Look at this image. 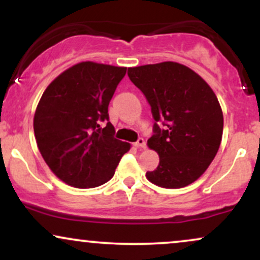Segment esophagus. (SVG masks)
Returning <instances> with one entry per match:
<instances>
[{
    "instance_id": "34e87169",
    "label": "esophagus",
    "mask_w": 260,
    "mask_h": 260,
    "mask_svg": "<svg viewBox=\"0 0 260 260\" xmlns=\"http://www.w3.org/2000/svg\"><path fill=\"white\" fill-rule=\"evenodd\" d=\"M134 147L145 149V147H147V144H145V140L143 139V138H139L136 143H134Z\"/></svg>"
}]
</instances>
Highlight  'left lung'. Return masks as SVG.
<instances>
[{"label": "left lung", "mask_w": 260, "mask_h": 260, "mask_svg": "<svg viewBox=\"0 0 260 260\" xmlns=\"http://www.w3.org/2000/svg\"><path fill=\"white\" fill-rule=\"evenodd\" d=\"M128 77L151 106L154 136L148 147L159 155L148 181L162 188H182L207 171L219 150L223 116L215 92L187 66L166 61L128 68Z\"/></svg>", "instance_id": "obj_1"}]
</instances>
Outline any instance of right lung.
<instances>
[{"label": "right lung", "instance_id": "obj_1", "mask_svg": "<svg viewBox=\"0 0 260 260\" xmlns=\"http://www.w3.org/2000/svg\"><path fill=\"white\" fill-rule=\"evenodd\" d=\"M127 67L85 61L50 83L34 115V134L41 156L56 177L76 188H94L115 175L129 143L113 137L109 107Z\"/></svg>", "mask_w": 260, "mask_h": 260}]
</instances>
